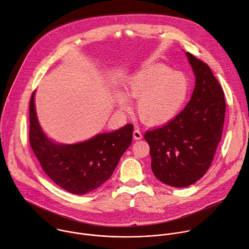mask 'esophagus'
I'll list each match as a JSON object with an SVG mask.
<instances>
[{"label":"esophagus","instance_id":"esophagus-1","mask_svg":"<svg viewBox=\"0 0 249 249\" xmlns=\"http://www.w3.org/2000/svg\"><path fill=\"white\" fill-rule=\"evenodd\" d=\"M142 133H141V131L138 129V128H135L134 129V131H133V138L135 139V140H140V139H142Z\"/></svg>","mask_w":249,"mask_h":249}]
</instances>
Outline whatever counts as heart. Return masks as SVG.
I'll return each instance as SVG.
<instances>
[{
	"instance_id": "b5f03b06",
	"label": "heart",
	"mask_w": 249,
	"mask_h": 249,
	"mask_svg": "<svg viewBox=\"0 0 249 249\" xmlns=\"http://www.w3.org/2000/svg\"><path fill=\"white\" fill-rule=\"evenodd\" d=\"M127 96L138 99L136 112L148 125H158L172 120L184 107L191 89L189 78L182 72L158 64L132 75L124 84ZM123 92H117L116 102L123 110L130 102Z\"/></svg>"
}]
</instances>
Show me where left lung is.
<instances>
[{
	"instance_id": "1",
	"label": "left lung",
	"mask_w": 249,
	"mask_h": 249,
	"mask_svg": "<svg viewBox=\"0 0 249 249\" xmlns=\"http://www.w3.org/2000/svg\"><path fill=\"white\" fill-rule=\"evenodd\" d=\"M196 76L193 95L174 119L147 131L154 175L172 187H188L209 168L221 141L226 103L224 91L209 66L190 53Z\"/></svg>"
}]
</instances>
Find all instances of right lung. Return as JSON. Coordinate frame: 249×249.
<instances>
[{
  "label": "right lung",
  "instance_id": "obj_1",
  "mask_svg": "<svg viewBox=\"0 0 249 249\" xmlns=\"http://www.w3.org/2000/svg\"><path fill=\"white\" fill-rule=\"evenodd\" d=\"M35 91L31 95L29 141L46 174L65 191L85 195L105 183L132 141L133 125L73 145L55 144L43 132L35 110Z\"/></svg>",
  "mask_w": 249,
  "mask_h": 249
}]
</instances>
